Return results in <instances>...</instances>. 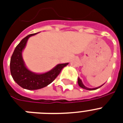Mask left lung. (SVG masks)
Returning a JSON list of instances; mask_svg holds the SVG:
<instances>
[{
    "instance_id": "8db88e82",
    "label": "left lung",
    "mask_w": 123,
    "mask_h": 123,
    "mask_svg": "<svg viewBox=\"0 0 123 123\" xmlns=\"http://www.w3.org/2000/svg\"><path fill=\"white\" fill-rule=\"evenodd\" d=\"M78 85H79L81 87V88H82L85 89V90H96V89L100 88L101 86H102L104 85V84H103V85H102L100 86L96 87V88H87L86 86H85L84 85L83 83V82H82V81H81V80L79 77H78Z\"/></svg>"
}]
</instances>
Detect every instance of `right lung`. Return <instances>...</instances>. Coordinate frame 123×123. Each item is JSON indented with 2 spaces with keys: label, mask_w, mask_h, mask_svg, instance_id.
Instances as JSON below:
<instances>
[{
  "label": "right lung",
  "mask_w": 123,
  "mask_h": 123,
  "mask_svg": "<svg viewBox=\"0 0 123 123\" xmlns=\"http://www.w3.org/2000/svg\"><path fill=\"white\" fill-rule=\"evenodd\" d=\"M38 33L29 35L23 38L15 47L10 59V73L13 80L20 86L26 90H38L48 86L56 78L62 69L68 64H58L50 71L41 73L31 72L27 68L23 59V51L29 38Z\"/></svg>",
  "instance_id": "1"
}]
</instances>
